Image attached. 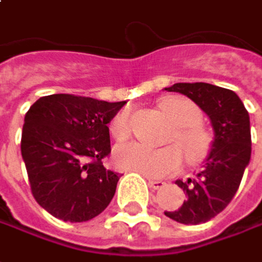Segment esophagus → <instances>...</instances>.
<instances>
[{
	"instance_id": "34e87169",
	"label": "esophagus",
	"mask_w": 262,
	"mask_h": 262,
	"mask_svg": "<svg viewBox=\"0 0 262 262\" xmlns=\"http://www.w3.org/2000/svg\"><path fill=\"white\" fill-rule=\"evenodd\" d=\"M165 184H166V183L162 181V180H151V178H149V186H150L151 189H155V190L162 189Z\"/></svg>"
}]
</instances>
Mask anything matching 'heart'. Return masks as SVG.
Segmentation results:
<instances>
[{
    "mask_svg": "<svg viewBox=\"0 0 262 262\" xmlns=\"http://www.w3.org/2000/svg\"><path fill=\"white\" fill-rule=\"evenodd\" d=\"M161 109L177 125L166 140V147L153 149L141 143H129L118 147L115 162L119 168L134 171L144 177H165L176 172L183 164V155L187 164L201 165L211 155L214 138L201 122L202 111L196 103L184 97H166L161 101ZM111 133L119 141L131 136V119L128 111L115 115L111 122Z\"/></svg>",
    "mask_w": 262,
    "mask_h": 262,
    "instance_id": "1",
    "label": "heart"
}]
</instances>
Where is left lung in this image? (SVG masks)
<instances>
[{
	"mask_svg": "<svg viewBox=\"0 0 262 262\" xmlns=\"http://www.w3.org/2000/svg\"><path fill=\"white\" fill-rule=\"evenodd\" d=\"M166 91L191 98L211 119L215 133L211 155L203 169L187 181L177 180L187 201L165 215L183 224H202L231 202L251 159L249 115L242 100L227 88L206 82H178Z\"/></svg>",
	"mask_w": 262,
	"mask_h": 262,
	"instance_id": "left-lung-1",
	"label": "left lung"
}]
</instances>
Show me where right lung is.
Listing matches in <instances>:
<instances>
[{"label": "right lung", "instance_id": "right-lung-1", "mask_svg": "<svg viewBox=\"0 0 262 262\" xmlns=\"http://www.w3.org/2000/svg\"><path fill=\"white\" fill-rule=\"evenodd\" d=\"M125 103L51 94L26 112L20 149L33 198L47 212L82 223L107 208L121 177L103 165L112 150L107 124Z\"/></svg>", "mask_w": 262, "mask_h": 262}]
</instances>
